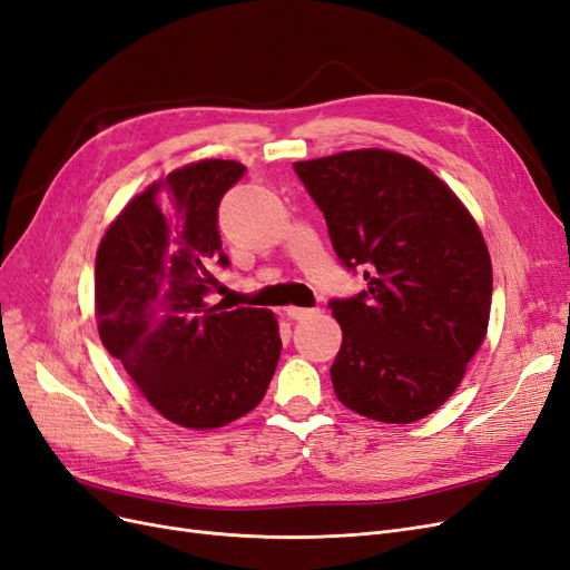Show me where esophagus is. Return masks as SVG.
<instances>
[{
  "instance_id": "obj_1",
  "label": "esophagus",
  "mask_w": 570,
  "mask_h": 570,
  "mask_svg": "<svg viewBox=\"0 0 570 570\" xmlns=\"http://www.w3.org/2000/svg\"><path fill=\"white\" fill-rule=\"evenodd\" d=\"M285 314H287V318H292V321H304V318H308V316H314V314H316V308L287 306V308H285Z\"/></svg>"
}]
</instances>
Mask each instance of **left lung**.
I'll return each mask as SVG.
<instances>
[{
	"label": "left lung",
	"mask_w": 570,
	"mask_h": 570,
	"mask_svg": "<svg viewBox=\"0 0 570 570\" xmlns=\"http://www.w3.org/2000/svg\"><path fill=\"white\" fill-rule=\"evenodd\" d=\"M342 266L366 289L331 299L337 400L413 423L450 400L485 340L492 264L473 216L433 170L385 149L297 161Z\"/></svg>",
	"instance_id": "1"
}]
</instances>
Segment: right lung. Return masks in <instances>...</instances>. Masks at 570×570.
<instances>
[{"label":"right lung","instance_id":"1","mask_svg":"<svg viewBox=\"0 0 570 570\" xmlns=\"http://www.w3.org/2000/svg\"><path fill=\"white\" fill-rule=\"evenodd\" d=\"M237 161L183 166L137 195L101 239L99 337L164 419L220 428L264 400L283 342L266 308L209 304L220 247L218 204Z\"/></svg>","mask_w":570,"mask_h":570}]
</instances>
